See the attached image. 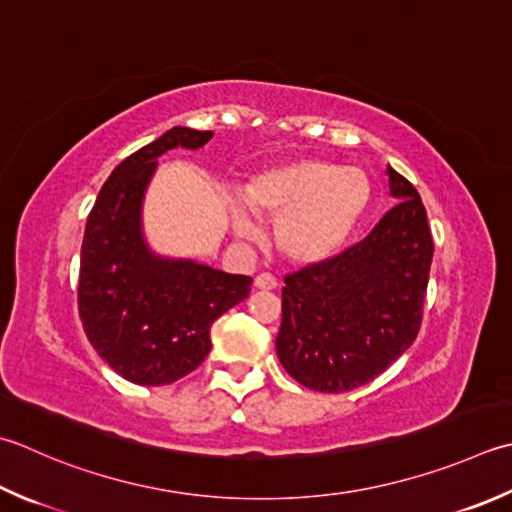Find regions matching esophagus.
<instances>
[{
  "instance_id": "34e87169",
  "label": "esophagus",
  "mask_w": 512,
  "mask_h": 512,
  "mask_svg": "<svg viewBox=\"0 0 512 512\" xmlns=\"http://www.w3.org/2000/svg\"><path fill=\"white\" fill-rule=\"evenodd\" d=\"M277 277L275 275H270V273H262V275H257L255 277V288H262V290H273V288H277Z\"/></svg>"
}]
</instances>
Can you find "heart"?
Returning <instances> with one entry per match:
<instances>
[{"instance_id": "obj_1", "label": "heart", "mask_w": 512, "mask_h": 512, "mask_svg": "<svg viewBox=\"0 0 512 512\" xmlns=\"http://www.w3.org/2000/svg\"><path fill=\"white\" fill-rule=\"evenodd\" d=\"M370 184L364 170L324 159L262 168L242 188V202L255 217L277 222V246L290 262L313 266L333 257L368 206ZM237 235L259 237L257 224L235 210Z\"/></svg>"}]
</instances>
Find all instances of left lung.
Returning a JSON list of instances; mask_svg holds the SVG:
<instances>
[{
    "instance_id": "8db88e82",
    "label": "left lung",
    "mask_w": 512,
    "mask_h": 512,
    "mask_svg": "<svg viewBox=\"0 0 512 512\" xmlns=\"http://www.w3.org/2000/svg\"><path fill=\"white\" fill-rule=\"evenodd\" d=\"M388 177L399 202L368 237L284 279L277 357L317 393L368 384L406 353L422 326L433 235L415 186L390 166Z\"/></svg>"
}]
</instances>
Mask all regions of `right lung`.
I'll use <instances>...</instances> for the list:
<instances>
[{
  "label": "right lung",
  "mask_w": 512,
  "mask_h": 512,
  "mask_svg": "<svg viewBox=\"0 0 512 512\" xmlns=\"http://www.w3.org/2000/svg\"><path fill=\"white\" fill-rule=\"evenodd\" d=\"M213 130L175 126L119 164L90 210L79 264L77 306L97 355L139 386L173 384L204 362L210 326L250 293L253 279L188 259L150 253L139 228L155 159L202 148Z\"/></svg>",
  "instance_id": "1"
}]
</instances>
